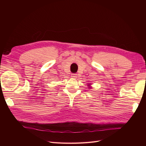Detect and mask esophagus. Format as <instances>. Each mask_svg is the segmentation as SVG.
<instances>
[{
    "instance_id": "obj_1",
    "label": "esophagus",
    "mask_w": 146,
    "mask_h": 146,
    "mask_svg": "<svg viewBox=\"0 0 146 146\" xmlns=\"http://www.w3.org/2000/svg\"><path fill=\"white\" fill-rule=\"evenodd\" d=\"M71 77L73 78H76L77 77V76L76 74H71Z\"/></svg>"
}]
</instances>
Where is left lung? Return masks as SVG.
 Wrapping results in <instances>:
<instances>
[{"mask_svg":"<svg viewBox=\"0 0 146 146\" xmlns=\"http://www.w3.org/2000/svg\"><path fill=\"white\" fill-rule=\"evenodd\" d=\"M91 85H92L91 83H88V84L87 86H88V88H89V89H91V88H92Z\"/></svg>","mask_w":146,"mask_h":146,"instance_id":"obj_1","label":"left lung"}]
</instances>
